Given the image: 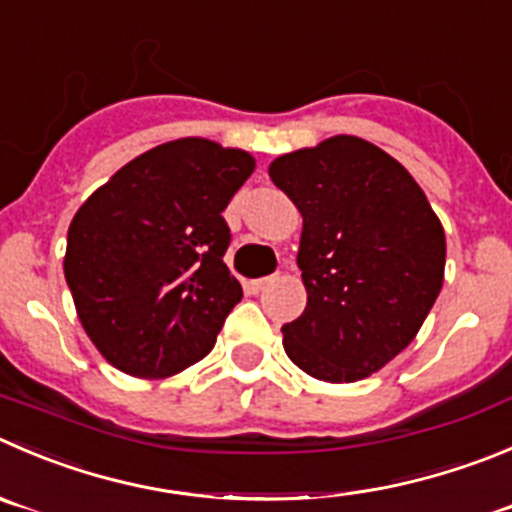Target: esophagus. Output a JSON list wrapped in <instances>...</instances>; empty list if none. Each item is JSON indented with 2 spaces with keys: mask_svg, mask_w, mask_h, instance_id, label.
<instances>
[{
  "mask_svg": "<svg viewBox=\"0 0 512 512\" xmlns=\"http://www.w3.org/2000/svg\"><path fill=\"white\" fill-rule=\"evenodd\" d=\"M269 284H274V276H264V279L248 281V291H251V294H259V291H264Z\"/></svg>",
  "mask_w": 512,
  "mask_h": 512,
  "instance_id": "obj_1",
  "label": "esophagus"
}]
</instances>
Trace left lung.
I'll return each mask as SVG.
<instances>
[{
	"instance_id": "left-lung-1",
	"label": "left lung",
	"mask_w": 512,
	"mask_h": 512,
	"mask_svg": "<svg viewBox=\"0 0 512 512\" xmlns=\"http://www.w3.org/2000/svg\"><path fill=\"white\" fill-rule=\"evenodd\" d=\"M301 213L296 264L306 309L281 326L291 362L349 384L410 347L445 279V231L402 163L357 135L271 160Z\"/></svg>"
}]
</instances>
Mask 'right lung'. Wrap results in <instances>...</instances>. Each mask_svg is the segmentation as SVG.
Listing matches in <instances>:
<instances>
[{
    "label": "right lung",
    "instance_id": "add662e5",
    "mask_svg": "<svg viewBox=\"0 0 512 512\" xmlns=\"http://www.w3.org/2000/svg\"><path fill=\"white\" fill-rule=\"evenodd\" d=\"M253 168L246 150L178 138L125 163L77 208L65 279L82 329L115 369L165 379L211 352L243 296L223 264L221 213Z\"/></svg>",
    "mask_w": 512,
    "mask_h": 512
}]
</instances>
